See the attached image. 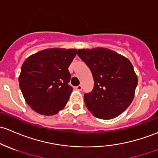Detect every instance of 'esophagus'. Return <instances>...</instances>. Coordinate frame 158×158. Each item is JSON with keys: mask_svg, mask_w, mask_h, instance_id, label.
Wrapping results in <instances>:
<instances>
[{"mask_svg": "<svg viewBox=\"0 0 158 158\" xmlns=\"http://www.w3.org/2000/svg\"><path fill=\"white\" fill-rule=\"evenodd\" d=\"M74 89H76V90H77V91L82 90V86L79 85L77 86H75V87H74Z\"/></svg>", "mask_w": 158, "mask_h": 158, "instance_id": "1", "label": "esophagus"}]
</instances>
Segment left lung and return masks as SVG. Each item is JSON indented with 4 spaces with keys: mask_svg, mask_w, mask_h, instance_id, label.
I'll return each instance as SVG.
<instances>
[{
    "mask_svg": "<svg viewBox=\"0 0 158 158\" xmlns=\"http://www.w3.org/2000/svg\"><path fill=\"white\" fill-rule=\"evenodd\" d=\"M77 55L92 72L94 88L84 94L87 109L96 118L110 120L130 106L138 78L128 59L103 47L81 49Z\"/></svg>",
    "mask_w": 158,
    "mask_h": 158,
    "instance_id": "obj_1",
    "label": "left lung"
}]
</instances>
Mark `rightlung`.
<instances>
[{
    "label": "right lung",
    "instance_id": "1",
    "mask_svg": "<svg viewBox=\"0 0 158 158\" xmlns=\"http://www.w3.org/2000/svg\"><path fill=\"white\" fill-rule=\"evenodd\" d=\"M76 55V49L50 48L25 59L19 82L25 102L34 111L50 116L65 106L73 90L68 69Z\"/></svg>",
    "mask_w": 158,
    "mask_h": 158
}]
</instances>
